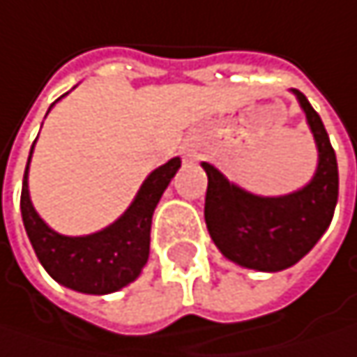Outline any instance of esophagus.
I'll list each match as a JSON object with an SVG mask.
<instances>
[{
    "mask_svg": "<svg viewBox=\"0 0 357 357\" xmlns=\"http://www.w3.org/2000/svg\"><path fill=\"white\" fill-rule=\"evenodd\" d=\"M183 153H185L188 157H194V149H192V146H183Z\"/></svg>",
    "mask_w": 357,
    "mask_h": 357,
    "instance_id": "obj_1",
    "label": "esophagus"
}]
</instances>
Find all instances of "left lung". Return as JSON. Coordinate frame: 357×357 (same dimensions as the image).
Masks as SVG:
<instances>
[{
	"label": "left lung",
	"mask_w": 357,
	"mask_h": 357,
	"mask_svg": "<svg viewBox=\"0 0 357 357\" xmlns=\"http://www.w3.org/2000/svg\"><path fill=\"white\" fill-rule=\"evenodd\" d=\"M294 93L319 146V167L307 188L261 198L229 183L211 163H202L208 176L204 218L212 241L231 261L259 272H280L303 259L331 225L340 194L337 157L323 120L305 93Z\"/></svg>",
	"instance_id": "obj_1"
}]
</instances>
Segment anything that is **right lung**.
I'll return each instance as SVG.
<instances>
[{
  "label": "right lung",
  "mask_w": 357,
  "mask_h": 357,
  "mask_svg": "<svg viewBox=\"0 0 357 357\" xmlns=\"http://www.w3.org/2000/svg\"><path fill=\"white\" fill-rule=\"evenodd\" d=\"M179 165L181 161L176 157L155 169L141 185L130 208L108 229L87 237H65L45 225L28 196L26 165L20 211L28 239L43 268L59 284L85 294H110L137 280L149 259L153 212Z\"/></svg>",
  "instance_id": "right-lung-1"
}]
</instances>
